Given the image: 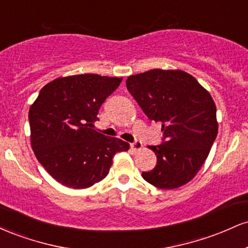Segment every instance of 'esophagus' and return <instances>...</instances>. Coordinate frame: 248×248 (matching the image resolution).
Returning a JSON list of instances; mask_svg holds the SVG:
<instances>
[{"label": "esophagus", "instance_id": "1", "mask_svg": "<svg viewBox=\"0 0 248 248\" xmlns=\"http://www.w3.org/2000/svg\"><path fill=\"white\" fill-rule=\"evenodd\" d=\"M130 148H132L133 150H140L142 148V143L140 141L135 140L133 142V143H130Z\"/></svg>", "mask_w": 248, "mask_h": 248}]
</instances>
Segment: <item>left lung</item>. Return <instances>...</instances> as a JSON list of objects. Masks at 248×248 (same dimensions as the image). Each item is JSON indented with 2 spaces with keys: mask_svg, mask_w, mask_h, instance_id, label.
<instances>
[{
  "mask_svg": "<svg viewBox=\"0 0 248 248\" xmlns=\"http://www.w3.org/2000/svg\"><path fill=\"white\" fill-rule=\"evenodd\" d=\"M129 93L149 120L161 122L163 138L148 148L157 162L142 172L148 183L176 189L195 177L217 138L216 105L210 93L181 70H150L128 77Z\"/></svg>",
  "mask_w": 248,
  "mask_h": 248,
  "instance_id": "1",
  "label": "left lung"
}]
</instances>
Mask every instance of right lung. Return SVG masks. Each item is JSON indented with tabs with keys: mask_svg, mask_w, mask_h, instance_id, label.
Wrapping results in <instances>:
<instances>
[{
	"mask_svg": "<svg viewBox=\"0 0 248 248\" xmlns=\"http://www.w3.org/2000/svg\"><path fill=\"white\" fill-rule=\"evenodd\" d=\"M122 78L77 75L55 79L42 88L29 110L31 147L57 182L85 189L104 179L116 153L129 143L93 129L101 105Z\"/></svg>",
	"mask_w": 248,
	"mask_h": 248,
	"instance_id": "add662e5",
	"label": "right lung"
}]
</instances>
